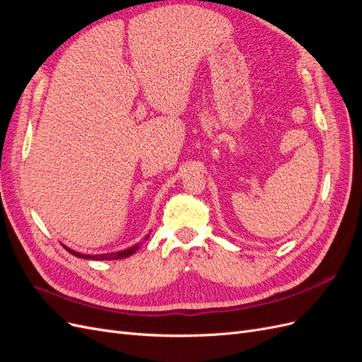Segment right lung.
I'll return each instance as SVG.
<instances>
[{"label":"right lung","mask_w":362,"mask_h":362,"mask_svg":"<svg viewBox=\"0 0 362 362\" xmlns=\"http://www.w3.org/2000/svg\"><path fill=\"white\" fill-rule=\"evenodd\" d=\"M149 235H146V238H148ZM139 247H140V245L137 243V245H134L133 247H128V249H125V250H119V252H113V254H101V255H84V254H78V252H75V250H72V249H69V247H66L64 246V249H66L69 254H72V255H75V257H78V258H84V259H120V258H127V257H129V255H133L134 252H137L139 250Z\"/></svg>","instance_id":"obj_1"}]
</instances>
